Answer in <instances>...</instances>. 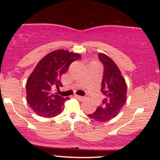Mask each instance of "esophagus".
Instances as JSON below:
<instances>
[{"label": "esophagus", "instance_id": "obj_1", "mask_svg": "<svg viewBox=\"0 0 160 160\" xmlns=\"http://www.w3.org/2000/svg\"><path fill=\"white\" fill-rule=\"evenodd\" d=\"M75 98H78V100H80V101H83L85 100V99L86 98V97H83V96H80V95H75Z\"/></svg>", "mask_w": 160, "mask_h": 160}]
</instances>
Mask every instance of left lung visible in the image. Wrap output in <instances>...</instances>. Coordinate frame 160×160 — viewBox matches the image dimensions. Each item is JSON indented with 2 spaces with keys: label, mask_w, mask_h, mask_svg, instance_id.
<instances>
[{
  "label": "left lung",
  "mask_w": 160,
  "mask_h": 160,
  "mask_svg": "<svg viewBox=\"0 0 160 160\" xmlns=\"http://www.w3.org/2000/svg\"><path fill=\"white\" fill-rule=\"evenodd\" d=\"M104 65L102 92L104 95L102 104L94 113L88 114L89 118L98 122H106L118 115L127 99V85L118 66L104 53H98Z\"/></svg>",
  "instance_id": "1"
}]
</instances>
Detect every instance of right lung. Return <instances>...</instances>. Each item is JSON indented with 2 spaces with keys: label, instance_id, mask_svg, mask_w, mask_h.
Segmentation results:
<instances>
[{
  "label": "right lung",
  "instance_id": "obj_1",
  "mask_svg": "<svg viewBox=\"0 0 160 160\" xmlns=\"http://www.w3.org/2000/svg\"><path fill=\"white\" fill-rule=\"evenodd\" d=\"M80 57L78 53L57 49L38 62L26 82L27 102L36 114L50 118L62 113L69 98L55 94L52 90L62 86V75Z\"/></svg>",
  "mask_w": 160,
  "mask_h": 160
}]
</instances>
